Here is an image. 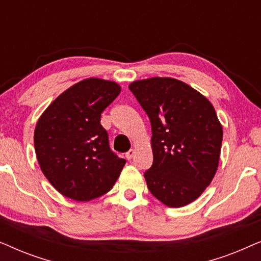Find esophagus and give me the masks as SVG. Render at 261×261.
<instances>
[{"label": "esophagus", "instance_id": "34e87169", "mask_svg": "<svg viewBox=\"0 0 261 261\" xmlns=\"http://www.w3.org/2000/svg\"><path fill=\"white\" fill-rule=\"evenodd\" d=\"M134 153H135V151H134V149H129V151H128V152L126 153V158H127L128 160H130L132 158H133Z\"/></svg>", "mask_w": 261, "mask_h": 261}]
</instances>
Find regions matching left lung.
Segmentation results:
<instances>
[{"instance_id":"left-lung-1","label":"left lung","mask_w":261,"mask_h":261,"mask_svg":"<svg viewBox=\"0 0 261 261\" xmlns=\"http://www.w3.org/2000/svg\"><path fill=\"white\" fill-rule=\"evenodd\" d=\"M129 89L152 126L153 164L144 174L148 190L171 208L194 202L219 167L223 130L213 105L171 77L135 81Z\"/></svg>"}]
</instances>
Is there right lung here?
<instances>
[{
    "label": "right lung",
    "mask_w": 261,
    "mask_h": 261,
    "mask_svg": "<svg viewBox=\"0 0 261 261\" xmlns=\"http://www.w3.org/2000/svg\"><path fill=\"white\" fill-rule=\"evenodd\" d=\"M121 92L115 82L87 78L62 92L34 130L35 154L52 187L67 198L88 202L108 192L126 160L114 154L101 114Z\"/></svg>",
    "instance_id": "add662e5"
}]
</instances>
